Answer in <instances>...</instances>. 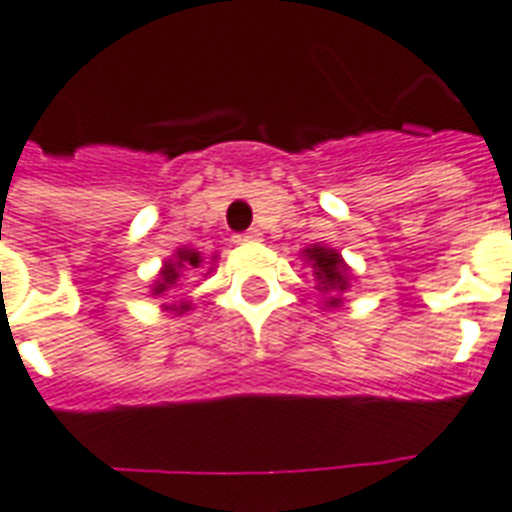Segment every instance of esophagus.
Here are the masks:
<instances>
[{"label":"esophagus","instance_id":"34e87169","mask_svg":"<svg viewBox=\"0 0 512 512\" xmlns=\"http://www.w3.org/2000/svg\"><path fill=\"white\" fill-rule=\"evenodd\" d=\"M260 239V230L257 228H249V230H244V233H239V236H236V241H241V244H244V241H257Z\"/></svg>","mask_w":512,"mask_h":512}]
</instances>
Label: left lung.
Instances as JSON below:
<instances>
[{"mask_svg": "<svg viewBox=\"0 0 512 512\" xmlns=\"http://www.w3.org/2000/svg\"><path fill=\"white\" fill-rule=\"evenodd\" d=\"M308 260L314 265V276H317V287L319 292H330V298H327V306H338L341 298H338V292L346 290V263L341 260L338 252L325 247H314L306 249Z\"/></svg>", "mask_w": 512, "mask_h": 512, "instance_id": "left-lung-1", "label": "left lung"}]
</instances>
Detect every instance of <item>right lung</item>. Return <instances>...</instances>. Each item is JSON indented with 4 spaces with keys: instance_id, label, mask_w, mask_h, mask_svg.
<instances>
[{
    "instance_id": "add662e5",
    "label": "right lung",
    "mask_w": 512,
    "mask_h": 512,
    "mask_svg": "<svg viewBox=\"0 0 512 512\" xmlns=\"http://www.w3.org/2000/svg\"><path fill=\"white\" fill-rule=\"evenodd\" d=\"M201 265V255L198 252H193V249H179L177 257L171 260V263L163 265V271H161V282L155 284V290H152V295H161V292L171 290L174 284L179 282V276L185 271H193V268H198ZM171 311H187V303H182V306L177 308H171Z\"/></svg>"
}]
</instances>
